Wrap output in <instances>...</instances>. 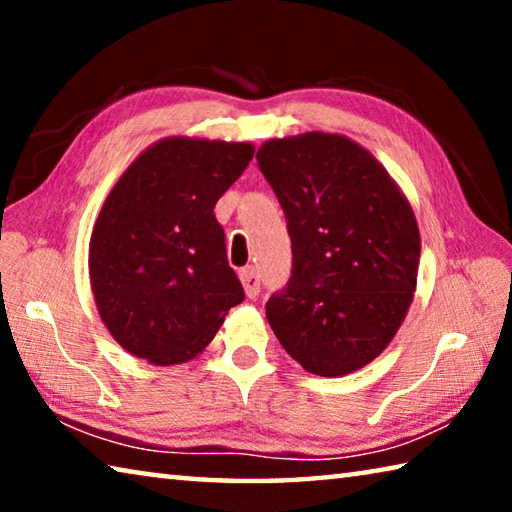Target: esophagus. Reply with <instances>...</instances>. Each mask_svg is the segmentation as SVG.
I'll list each match as a JSON object with an SVG mask.
<instances>
[{
	"mask_svg": "<svg viewBox=\"0 0 512 512\" xmlns=\"http://www.w3.org/2000/svg\"><path fill=\"white\" fill-rule=\"evenodd\" d=\"M239 280L244 284V291L250 300H255L259 296V277L255 268H241L239 271Z\"/></svg>",
	"mask_w": 512,
	"mask_h": 512,
	"instance_id": "34e87169",
	"label": "esophagus"
}]
</instances>
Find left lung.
<instances>
[{
    "label": "left lung",
    "mask_w": 512,
    "mask_h": 512,
    "mask_svg": "<svg viewBox=\"0 0 512 512\" xmlns=\"http://www.w3.org/2000/svg\"><path fill=\"white\" fill-rule=\"evenodd\" d=\"M257 164L287 214L293 253L268 323L307 372L350 375L386 350L413 302V207L375 155L339 133L268 140Z\"/></svg>",
    "instance_id": "left-lung-1"
}]
</instances>
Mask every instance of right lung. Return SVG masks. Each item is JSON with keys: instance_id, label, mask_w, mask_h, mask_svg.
<instances>
[{"instance_id": "1", "label": "right lung", "mask_w": 512, "mask_h": 512, "mask_svg": "<svg viewBox=\"0 0 512 512\" xmlns=\"http://www.w3.org/2000/svg\"><path fill=\"white\" fill-rule=\"evenodd\" d=\"M253 153L250 142L164 137L110 189L88 266L99 316L126 352L153 366L185 363L244 300L214 205Z\"/></svg>"}]
</instances>
